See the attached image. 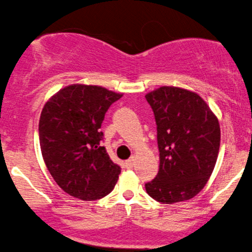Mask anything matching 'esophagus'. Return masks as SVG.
I'll use <instances>...</instances> for the list:
<instances>
[{"mask_svg": "<svg viewBox=\"0 0 252 252\" xmlns=\"http://www.w3.org/2000/svg\"><path fill=\"white\" fill-rule=\"evenodd\" d=\"M134 164H135V159L133 158V157H132L131 159H128V160L125 161V166L127 168H132L133 166H134Z\"/></svg>", "mask_w": 252, "mask_h": 252, "instance_id": "34e87169", "label": "esophagus"}]
</instances>
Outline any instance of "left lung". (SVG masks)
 <instances>
[{
    "instance_id": "8db88e82",
    "label": "left lung",
    "mask_w": 252,
    "mask_h": 252,
    "mask_svg": "<svg viewBox=\"0 0 252 252\" xmlns=\"http://www.w3.org/2000/svg\"><path fill=\"white\" fill-rule=\"evenodd\" d=\"M155 113L159 171L145 184L153 199L164 204L197 196L211 176L220 145L217 117L194 92L162 86L146 95Z\"/></svg>"
}]
</instances>
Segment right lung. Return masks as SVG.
<instances>
[{"instance_id": "right-lung-1", "label": "right lung", "mask_w": 252, "mask_h": 252, "mask_svg": "<svg viewBox=\"0 0 252 252\" xmlns=\"http://www.w3.org/2000/svg\"><path fill=\"white\" fill-rule=\"evenodd\" d=\"M123 94L100 86L70 85L46 102L38 123L40 146L49 173L66 193L95 200L114 189L121 168L101 146L100 127Z\"/></svg>"}]
</instances>
